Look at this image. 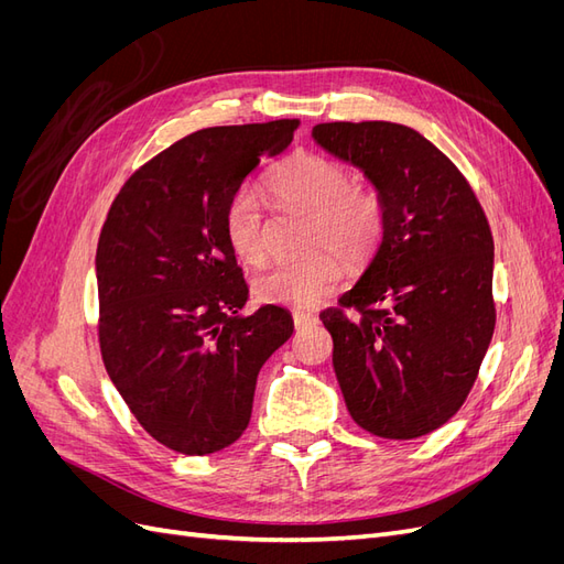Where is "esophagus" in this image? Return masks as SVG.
Returning <instances> with one entry per match:
<instances>
[{"mask_svg": "<svg viewBox=\"0 0 564 564\" xmlns=\"http://www.w3.org/2000/svg\"><path fill=\"white\" fill-rule=\"evenodd\" d=\"M315 322H317V317L313 313H294V327H296V332L308 329L311 324H315Z\"/></svg>", "mask_w": 564, "mask_h": 564, "instance_id": "34e87169", "label": "esophagus"}]
</instances>
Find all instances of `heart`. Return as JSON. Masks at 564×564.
<instances>
[{"label":"heart","mask_w":564,"mask_h":564,"mask_svg":"<svg viewBox=\"0 0 564 564\" xmlns=\"http://www.w3.org/2000/svg\"><path fill=\"white\" fill-rule=\"evenodd\" d=\"M282 209L308 216L301 259L280 261L253 280V296L286 308H315L329 299L348 265L377 253L386 232V202L377 187L352 183L350 169L317 152H296L265 181ZM226 240L242 263L259 265L268 253L263 202L253 187L237 191L224 214Z\"/></svg>","instance_id":"b5f03b06"}]
</instances>
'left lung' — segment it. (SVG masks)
<instances>
[{
  "instance_id": "8db88e82",
  "label": "left lung",
  "mask_w": 564,
  "mask_h": 564,
  "mask_svg": "<svg viewBox=\"0 0 564 564\" xmlns=\"http://www.w3.org/2000/svg\"><path fill=\"white\" fill-rule=\"evenodd\" d=\"M313 139L362 169L386 202L371 263L319 313L346 406L371 435H429L466 402L491 344L489 220L456 164L414 129L329 122Z\"/></svg>"
}]
</instances>
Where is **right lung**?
<instances>
[{"mask_svg": "<svg viewBox=\"0 0 564 564\" xmlns=\"http://www.w3.org/2000/svg\"><path fill=\"white\" fill-rule=\"evenodd\" d=\"M299 119L195 131L122 185L98 237V344L148 435L187 456L226 449L251 419L268 357L294 334L280 305L242 315L249 286L224 214Z\"/></svg>", "mask_w": 564, "mask_h": 564, "instance_id": "obj_1", "label": "right lung"}]
</instances>
